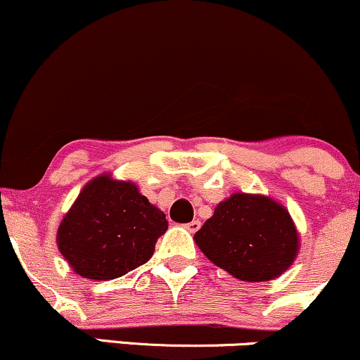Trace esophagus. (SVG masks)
Returning <instances> with one entry per match:
<instances>
[{
	"mask_svg": "<svg viewBox=\"0 0 360 360\" xmlns=\"http://www.w3.org/2000/svg\"><path fill=\"white\" fill-rule=\"evenodd\" d=\"M200 226H201L200 220H193V221H189L188 225H186V229H188L191 233H194V232H198V230H200Z\"/></svg>",
	"mask_w": 360,
	"mask_h": 360,
	"instance_id": "34e87169",
	"label": "esophagus"
}]
</instances>
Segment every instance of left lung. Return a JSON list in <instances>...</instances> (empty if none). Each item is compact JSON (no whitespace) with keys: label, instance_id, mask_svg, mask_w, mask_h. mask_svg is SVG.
I'll list each match as a JSON object with an SVG mask.
<instances>
[{"label":"left lung","instance_id":"8db88e82","mask_svg":"<svg viewBox=\"0 0 360 360\" xmlns=\"http://www.w3.org/2000/svg\"><path fill=\"white\" fill-rule=\"evenodd\" d=\"M194 242L214 266L247 283L279 278L300 250V233L286 206L250 193H233L218 203Z\"/></svg>","mask_w":360,"mask_h":360}]
</instances>
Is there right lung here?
Returning <instances> with one entry per match:
<instances>
[{
	"label": "right lung",
	"mask_w": 360,
	"mask_h": 360,
	"mask_svg": "<svg viewBox=\"0 0 360 360\" xmlns=\"http://www.w3.org/2000/svg\"><path fill=\"white\" fill-rule=\"evenodd\" d=\"M166 230V214L137 184L105 172L84 184L64 214L57 247L76 274L110 281L146 264Z\"/></svg>",
	"instance_id": "obj_1"
}]
</instances>
